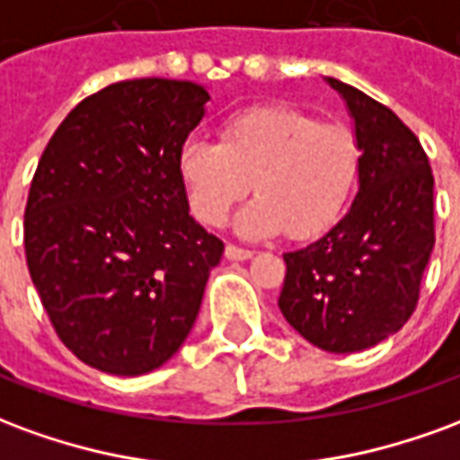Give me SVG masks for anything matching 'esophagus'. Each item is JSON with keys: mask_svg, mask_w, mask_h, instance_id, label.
Masks as SVG:
<instances>
[{"mask_svg": "<svg viewBox=\"0 0 460 460\" xmlns=\"http://www.w3.org/2000/svg\"><path fill=\"white\" fill-rule=\"evenodd\" d=\"M224 253H226V259H229V261H249L251 256H253V251L239 249V246H234V243H229Z\"/></svg>", "mask_w": 460, "mask_h": 460, "instance_id": "obj_1", "label": "esophagus"}]
</instances>
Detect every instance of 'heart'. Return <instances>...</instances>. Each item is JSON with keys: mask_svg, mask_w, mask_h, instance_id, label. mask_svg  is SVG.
Wrapping results in <instances>:
<instances>
[{"mask_svg": "<svg viewBox=\"0 0 460 460\" xmlns=\"http://www.w3.org/2000/svg\"><path fill=\"white\" fill-rule=\"evenodd\" d=\"M357 135L340 122H320L293 105H253L221 122L219 142L187 140L177 172L194 217L221 226L249 191L234 229L243 239H293L328 231L345 209L359 174Z\"/></svg>", "mask_w": 460, "mask_h": 460, "instance_id": "obj_1", "label": "heart"}]
</instances>
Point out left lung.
Wrapping results in <instances>:
<instances>
[{
    "mask_svg": "<svg viewBox=\"0 0 460 460\" xmlns=\"http://www.w3.org/2000/svg\"><path fill=\"white\" fill-rule=\"evenodd\" d=\"M362 150L355 201L310 246L283 253L279 308L325 352H362L402 330L434 251V174L421 142L386 105L325 78Z\"/></svg>",
    "mask_w": 460,
    "mask_h": 460,
    "instance_id": "1",
    "label": "left lung"
}]
</instances>
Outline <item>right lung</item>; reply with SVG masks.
<instances>
[{
    "label": "right lung",
    "mask_w": 460,
    "mask_h": 460,
    "mask_svg": "<svg viewBox=\"0 0 460 460\" xmlns=\"http://www.w3.org/2000/svg\"><path fill=\"white\" fill-rule=\"evenodd\" d=\"M207 103L191 81H120L75 105L39 160L29 273L61 342L101 372L157 369L199 315L224 243L190 217L177 155Z\"/></svg>",
    "instance_id": "obj_1"
}]
</instances>
